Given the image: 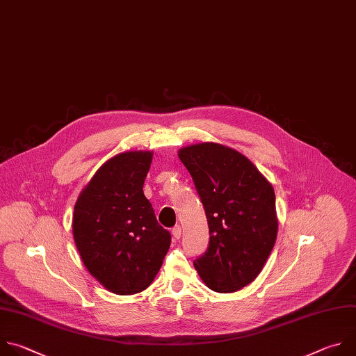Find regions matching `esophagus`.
<instances>
[{
	"mask_svg": "<svg viewBox=\"0 0 356 356\" xmlns=\"http://www.w3.org/2000/svg\"><path fill=\"white\" fill-rule=\"evenodd\" d=\"M181 234H182V229H181V226L178 225V226H175V227L172 229V236H174V238L179 240V238H181Z\"/></svg>",
	"mask_w": 356,
	"mask_h": 356,
	"instance_id": "1",
	"label": "esophagus"
}]
</instances>
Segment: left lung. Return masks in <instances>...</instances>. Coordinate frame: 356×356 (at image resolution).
<instances>
[{
    "label": "left lung",
    "instance_id": "1",
    "mask_svg": "<svg viewBox=\"0 0 356 356\" xmlns=\"http://www.w3.org/2000/svg\"><path fill=\"white\" fill-rule=\"evenodd\" d=\"M178 157L204 207L210 236L193 265L209 289L237 292L259 275L275 245L273 188L247 157L222 145L188 146Z\"/></svg>",
    "mask_w": 356,
    "mask_h": 356
}]
</instances>
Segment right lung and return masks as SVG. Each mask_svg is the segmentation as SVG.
Masks as SVG:
<instances>
[{"instance_id": "1", "label": "right lung", "mask_w": 356, "mask_h": 356, "mask_svg": "<svg viewBox=\"0 0 356 356\" xmlns=\"http://www.w3.org/2000/svg\"><path fill=\"white\" fill-rule=\"evenodd\" d=\"M152 152L108 160L80 193L73 236L90 273L116 295L147 289L159 273L171 234L159 225L143 193Z\"/></svg>"}]
</instances>
